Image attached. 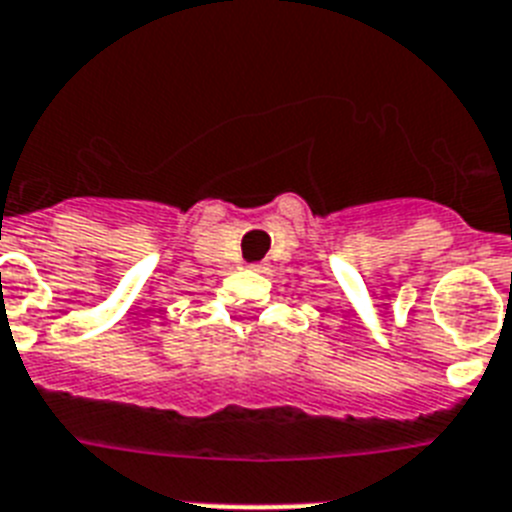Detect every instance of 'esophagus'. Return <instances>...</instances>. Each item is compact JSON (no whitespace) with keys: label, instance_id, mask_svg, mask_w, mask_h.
<instances>
[{"label":"esophagus","instance_id":"esophagus-1","mask_svg":"<svg viewBox=\"0 0 512 512\" xmlns=\"http://www.w3.org/2000/svg\"><path fill=\"white\" fill-rule=\"evenodd\" d=\"M249 268H255V270H263V265H249Z\"/></svg>","mask_w":512,"mask_h":512}]
</instances>
